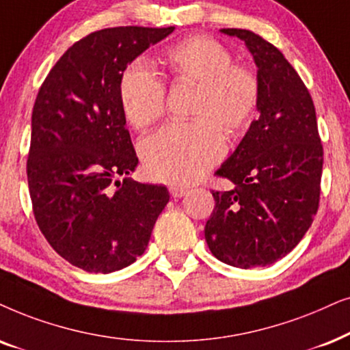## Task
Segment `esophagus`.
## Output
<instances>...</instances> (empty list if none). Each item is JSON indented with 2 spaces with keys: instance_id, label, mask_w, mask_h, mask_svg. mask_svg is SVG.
Returning a JSON list of instances; mask_svg holds the SVG:
<instances>
[{
  "instance_id": "esophagus-1",
  "label": "esophagus",
  "mask_w": 350,
  "mask_h": 350,
  "mask_svg": "<svg viewBox=\"0 0 350 350\" xmlns=\"http://www.w3.org/2000/svg\"><path fill=\"white\" fill-rule=\"evenodd\" d=\"M170 193H171V197L180 198V197H185V195L189 193V189L183 187V185H170Z\"/></svg>"
}]
</instances>
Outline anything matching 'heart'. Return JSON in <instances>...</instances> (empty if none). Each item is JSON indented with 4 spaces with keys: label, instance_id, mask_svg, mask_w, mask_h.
<instances>
[{
    "label": "heart",
    "instance_id": "1",
    "mask_svg": "<svg viewBox=\"0 0 350 350\" xmlns=\"http://www.w3.org/2000/svg\"><path fill=\"white\" fill-rule=\"evenodd\" d=\"M160 64L172 83L195 85L190 123H167L142 142L146 170L153 179L190 184L226 152L224 131L235 136L250 126L258 110L260 83L248 65L235 64L230 49L211 36L195 35L163 51ZM118 97L126 120L146 129L166 109L165 85L144 64H133L120 78Z\"/></svg>",
    "mask_w": 350,
    "mask_h": 350
}]
</instances>
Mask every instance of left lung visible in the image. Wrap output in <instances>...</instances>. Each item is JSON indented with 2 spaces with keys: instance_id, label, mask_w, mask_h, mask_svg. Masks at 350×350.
<instances>
[{
  "instance_id": "left-lung-1",
  "label": "left lung",
  "mask_w": 350,
  "mask_h": 350,
  "mask_svg": "<svg viewBox=\"0 0 350 350\" xmlns=\"http://www.w3.org/2000/svg\"><path fill=\"white\" fill-rule=\"evenodd\" d=\"M221 31L243 40L253 55L260 83L259 116L216 171L235 189L213 190L216 206L204 239L222 262L264 267L290 253L314 221L323 147L314 100L285 55L250 30Z\"/></svg>"
}]
</instances>
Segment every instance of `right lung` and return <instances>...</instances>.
<instances>
[{
	"instance_id": "right-lung-1",
	"label": "right lung",
	"mask_w": 350,
	"mask_h": 350,
	"mask_svg": "<svg viewBox=\"0 0 350 350\" xmlns=\"http://www.w3.org/2000/svg\"><path fill=\"white\" fill-rule=\"evenodd\" d=\"M172 30L90 33L65 51L36 96L27 160L33 214L55 253L86 272L133 264L170 202L165 185L126 178L139 160L118 85L128 64Z\"/></svg>"
}]
</instances>
